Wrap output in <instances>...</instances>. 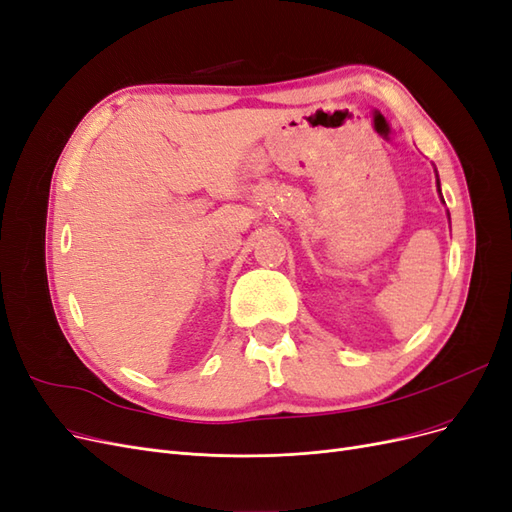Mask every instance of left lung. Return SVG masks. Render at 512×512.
<instances>
[{
    "label": "left lung",
    "instance_id": "8db88e82",
    "mask_svg": "<svg viewBox=\"0 0 512 512\" xmlns=\"http://www.w3.org/2000/svg\"><path fill=\"white\" fill-rule=\"evenodd\" d=\"M436 185H438V192H440V198H442V190H440V179H438V173H436ZM442 203H444V198H442ZM448 220H451V215H448Z\"/></svg>",
    "mask_w": 512,
    "mask_h": 512
}]
</instances>
